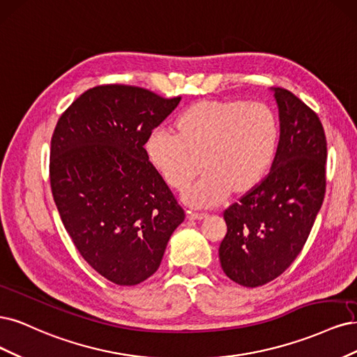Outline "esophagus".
I'll use <instances>...</instances> for the list:
<instances>
[{
    "instance_id": "esophagus-1",
    "label": "esophagus",
    "mask_w": 357,
    "mask_h": 357,
    "mask_svg": "<svg viewBox=\"0 0 357 357\" xmlns=\"http://www.w3.org/2000/svg\"><path fill=\"white\" fill-rule=\"evenodd\" d=\"M190 220H203L204 216H208V212H200V211H188Z\"/></svg>"
}]
</instances>
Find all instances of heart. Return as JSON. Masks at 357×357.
Returning a JSON list of instances; mask_svg holds the SVG:
<instances>
[{"instance_id": "1", "label": "heart", "mask_w": 357, "mask_h": 357, "mask_svg": "<svg viewBox=\"0 0 357 357\" xmlns=\"http://www.w3.org/2000/svg\"><path fill=\"white\" fill-rule=\"evenodd\" d=\"M178 132L157 128L148 136L146 153L170 187L183 200L204 206L222 200L231 190L252 188L270 169L279 144V123L262 102L206 100L183 111Z\"/></svg>"}]
</instances>
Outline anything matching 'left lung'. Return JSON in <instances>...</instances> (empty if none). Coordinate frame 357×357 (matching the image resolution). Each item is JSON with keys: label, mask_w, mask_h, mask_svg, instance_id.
<instances>
[{"label": "left lung", "mask_w": 357, "mask_h": 357, "mask_svg": "<svg viewBox=\"0 0 357 357\" xmlns=\"http://www.w3.org/2000/svg\"><path fill=\"white\" fill-rule=\"evenodd\" d=\"M280 139L271 170L224 212V273L257 287L274 280L300 255L326 190V137L317 114L289 90L273 87Z\"/></svg>", "instance_id": "8db88e82"}]
</instances>
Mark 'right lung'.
<instances>
[{
	"label": "right lung",
	"instance_id": "1",
	"mask_svg": "<svg viewBox=\"0 0 357 357\" xmlns=\"http://www.w3.org/2000/svg\"><path fill=\"white\" fill-rule=\"evenodd\" d=\"M179 100L98 86L68 107L52 136L50 185L61 220L90 267L120 286L158 270L185 218L144 148Z\"/></svg>",
	"mask_w": 357,
	"mask_h": 357
}]
</instances>
